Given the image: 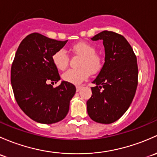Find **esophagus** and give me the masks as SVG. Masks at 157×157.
<instances>
[{"label": "esophagus", "mask_w": 157, "mask_h": 157, "mask_svg": "<svg viewBox=\"0 0 157 157\" xmlns=\"http://www.w3.org/2000/svg\"><path fill=\"white\" fill-rule=\"evenodd\" d=\"M82 88V86H76V91H79Z\"/></svg>", "instance_id": "1"}]
</instances>
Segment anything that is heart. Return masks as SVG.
Returning a JSON list of instances; mask_svg holds the SVG:
<instances>
[{
    "label": "heart",
    "mask_w": 157,
    "mask_h": 157,
    "mask_svg": "<svg viewBox=\"0 0 157 157\" xmlns=\"http://www.w3.org/2000/svg\"><path fill=\"white\" fill-rule=\"evenodd\" d=\"M70 51L74 54L82 56L78 63V69H71L62 75L63 81L72 85H81L88 78L90 74H95L102 68L101 56L97 54L94 47L89 43L81 41L72 45ZM53 63L59 70H64L68 67L69 56L64 50H59L52 56Z\"/></svg>",
    "instance_id": "heart-1"
}]
</instances>
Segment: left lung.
<instances>
[{
  "label": "left lung",
  "instance_id": "1",
  "mask_svg": "<svg viewBox=\"0 0 157 157\" xmlns=\"http://www.w3.org/2000/svg\"><path fill=\"white\" fill-rule=\"evenodd\" d=\"M92 41L103 40L105 63L92 83L91 98L87 110L94 122L110 124L122 116L132 103L138 86L137 58L130 44L122 35L103 31Z\"/></svg>",
  "mask_w": 157,
  "mask_h": 157
}]
</instances>
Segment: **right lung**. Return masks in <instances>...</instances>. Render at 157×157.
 Instances as JSON below:
<instances>
[{
	"label": "right lung",
	"instance_id": "add662e5",
	"mask_svg": "<svg viewBox=\"0 0 157 157\" xmlns=\"http://www.w3.org/2000/svg\"><path fill=\"white\" fill-rule=\"evenodd\" d=\"M67 41L32 33L22 40L15 54L10 79L16 101L29 117L39 123L63 119L76 91L72 84L65 81L56 88L48 84L60 80L52 56Z\"/></svg>",
	"mask_w": 157,
	"mask_h": 157
}]
</instances>
